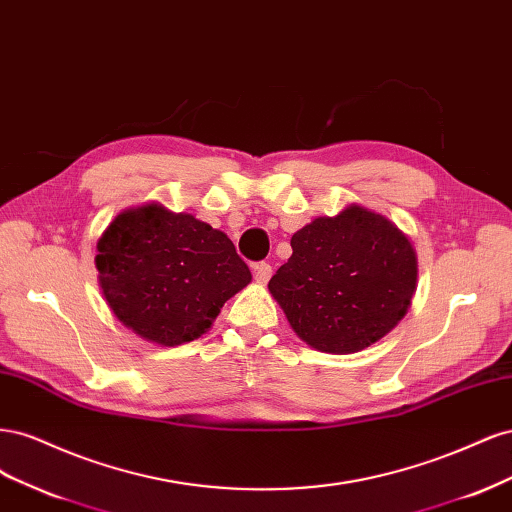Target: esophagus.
<instances>
[{
  "label": "esophagus",
  "mask_w": 512,
  "mask_h": 512,
  "mask_svg": "<svg viewBox=\"0 0 512 512\" xmlns=\"http://www.w3.org/2000/svg\"><path fill=\"white\" fill-rule=\"evenodd\" d=\"M271 273H273V269L269 262H258V265L254 267V280L258 284H267L271 280Z\"/></svg>",
  "instance_id": "1"
}]
</instances>
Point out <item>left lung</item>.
<instances>
[{"label": "left lung", "mask_w": 512, "mask_h": 512, "mask_svg": "<svg viewBox=\"0 0 512 512\" xmlns=\"http://www.w3.org/2000/svg\"><path fill=\"white\" fill-rule=\"evenodd\" d=\"M292 256L271 277V297L314 350L352 354L376 344L408 314L418 258L382 213L348 205L290 239Z\"/></svg>", "instance_id": "8db88e82"}]
</instances>
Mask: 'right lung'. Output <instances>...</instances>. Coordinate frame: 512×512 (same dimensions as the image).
I'll use <instances>...</instances> for the list:
<instances>
[{"label":"right lung","mask_w":512,"mask_h":512,"mask_svg":"<svg viewBox=\"0 0 512 512\" xmlns=\"http://www.w3.org/2000/svg\"><path fill=\"white\" fill-rule=\"evenodd\" d=\"M96 269L115 318L166 348L207 333L224 303L252 282L222 230L162 203L121 211L98 239Z\"/></svg>","instance_id":"1"}]
</instances>
